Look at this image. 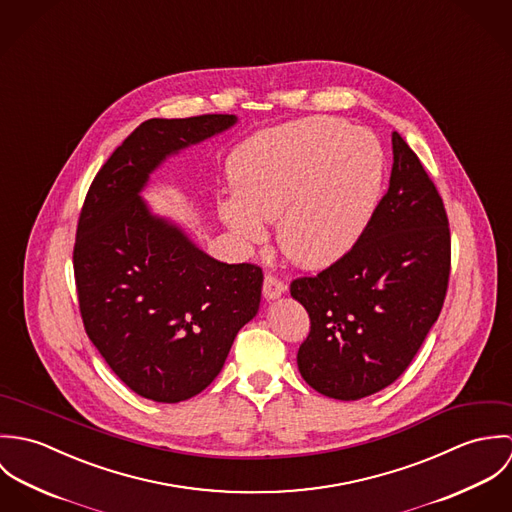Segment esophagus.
I'll return each instance as SVG.
<instances>
[{"mask_svg": "<svg viewBox=\"0 0 512 512\" xmlns=\"http://www.w3.org/2000/svg\"><path fill=\"white\" fill-rule=\"evenodd\" d=\"M286 292V284L282 280H278L276 276L268 274L264 278V286H262V293L266 299H278L282 293Z\"/></svg>", "mask_w": 512, "mask_h": 512, "instance_id": "1", "label": "esophagus"}]
</instances>
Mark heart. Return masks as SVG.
Returning a JSON list of instances; mask_svg holds the SVG:
<instances>
[{"mask_svg":"<svg viewBox=\"0 0 512 512\" xmlns=\"http://www.w3.org/2000/svg\"><path fill=\"white\" fill-rule=\"evenodd\" d=\"M376 138L335 118L315 116L262 132L228 159L236 197L222 199V222L246 242L278 240L299 266L325 268L361 238L382 187Z\"/></svg>","mask_w":512,"mask_h":512,"instance_id":"b5f03b06","label":"heart"}]
</instances>
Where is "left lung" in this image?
Returning <instances> with one entry per match:
<instances>
[{
  "mask_svg": "<svg viewBox=\"0 0 512 512\" xmlns=\"http://www.w3.org/2000/svg\"><path fill=\"white\" fill-rule=\"evenodd\" d=\"M392 173L361 238L335 264L290 286L311 329L303 380L335 400L392 384L416 357L447 292L451 238L443 201L418 155L392 134Z\"/></svg>",
  "mask_w": 512,
  "mask_h": 512,
  "instance_id": "8db88e82",
  "label": "left lung"
}]
</instances>
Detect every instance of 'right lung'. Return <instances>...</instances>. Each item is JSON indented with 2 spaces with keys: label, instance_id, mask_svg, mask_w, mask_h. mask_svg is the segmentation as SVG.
Listing matches in <instances>:
<instances>
[{
  "label": "right lung",
  "instance_id": "right-lung-1",
  "mask_svg": "<svg viewBox=\"0 0 512 512\" xmlns=\"http://www.w3.org/2000/svg\"><path fill=\"white\" fill-rule=\"evenodd\" d=\"M236 120L205 114L140 124L96 173L80 211L73 264L86 335L114 374L153 402L203 392L260 307V266L211 258L140 197L169 155Z\"/></svg>",
  "mask_w": 512,
  "mask_h": 512
}]
</instances>
